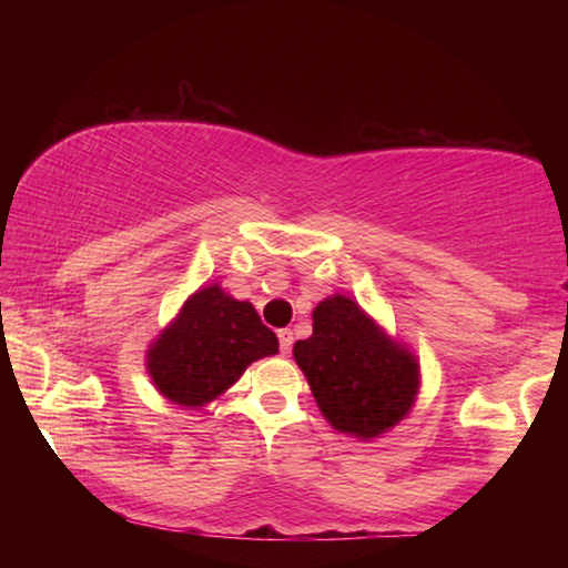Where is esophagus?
Masks as SVG:
<instances>
[{"instance_id": "34e87169", "label": "esophagus", "mask_w": 568, "mask_h": 568, "mask_svg": "<svg viewBox=\"0 0 568 568\" xmlns=\"http://www.w3.org/2000/svg\"><path fill=\"white\" fill-rule=\"evenodd\" d=\"M277 341H281V353H291L293 351V331L291 328H281L277 331Z\"/></svg>"}]
</instances>
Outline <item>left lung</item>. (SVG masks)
Masks as SVG:
<instances>
[{"label": "left lung", "instance_id": "obj_1", "mask_svg": "<svg viewBox=\"0 0 568 568\" xmlns=\"http://www.w3.org/2000/svg\"><path fill=\"white\" fill-rule=\"evenodd\" d=\"M293 358L325 420L341 434L376 438L408 416L420 368L348 295H331L313 311V335L293 345Z\"/></svg>", "mask_w": 568, "mask_h": 568}]
</instances>
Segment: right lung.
I'll use <instances>...</instances> for the list:
<instances>
[{"instance_id": "add662e5", "label": "right lung", "mask_w": 568, "mask_h": 568, "mask_svg": "<svg viewBox=\"0 0 568 568\" xmlns=\"http://www.w3.org/2000/svg\"><path fill=\"white\" fill-rule=\"evenodd\" d=\"M277 353V335L247 301L220 285L200 287L148 351V373L168 400L203 408L257 358Z\"/></svg>"}]
</instances>
